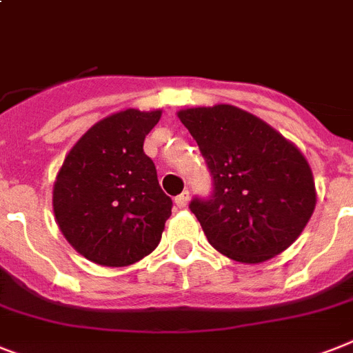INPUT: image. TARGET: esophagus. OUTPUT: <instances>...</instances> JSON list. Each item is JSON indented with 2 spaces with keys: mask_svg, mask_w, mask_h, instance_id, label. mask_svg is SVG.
Returning a JSON list of instances; mask_svg holds the SVG:
<instances>
[{
  "mask_svg": "<svg viewBox=\"0 0 353 353\" xmlns=\"http://www.w3.org/2000/svg\"><path fill=\"white\" fill-rule=\"evenodd\" d=\"M188 199H190V194H188V190H185V192H181L179 196H176L174 203H176L177 208H183V206L188 205Z\"/></svg>",
  "mask_w": 353,
  "mask_h": 353,
  "instance_id": "esophagus-1",
  "label": "esophagus"
}]
</instances>
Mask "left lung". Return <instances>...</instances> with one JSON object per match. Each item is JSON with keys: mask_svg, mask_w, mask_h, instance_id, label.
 Listing matches in <instances>:
<instances>
[{"mask_svg": "<svg viewBox=\"0 0 353 353\" xmlns=\"http://www.w3.org/2000/svg\"><path fill=\"white\" fill-rule=\"evenodd\" d=\"M177 116L212 176L210 197L188 205L208 243L239 263H263L286 250L316 208L305 156L270 125L232 105Z\"/></svg>", "mask_w": 353, "mask_h": 353, "instance_id": "8db88e82", "label": "left lung"}]
</instances>
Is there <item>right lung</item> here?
I'll list each match as a JSON object with an SVG mask.
<instances>
[{
	"mask_svg": "<svg viewBox=\"0 0 353 353\" xmlns=\"http://www.w3.org/2000/svg\"><path fill=\"white\" fill-rule=\"evenodd\" d=\"M161 110L117 112L96 123L68 152L54 183L59 230L81 256L127 266L161 241L172 199L143 150Z\"/></svg>",
	"mask_w": 353,
	"mask_h": 353,
	"instance_id": "add662e5",
	"label": "right lung"
}]
</instances>
